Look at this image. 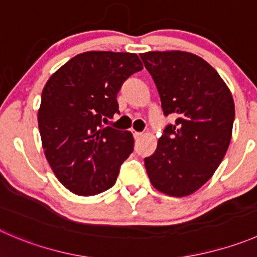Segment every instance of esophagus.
<instances>
[{"mask_svg": "<svg viewBox=\"0 0 257 257\" xmlns=\"http://www.w3.org/2000/svg\"><path fill=\"white\" fill-rule=\"evenodd\" d=\"M133 136L136 139H139L143 137V133H141V132H133Z\"/></svg>", "mask_w": 257, "mask_h": 257, "instance_id": "esophagus-1", "label": "esophagus"}]
</instances>
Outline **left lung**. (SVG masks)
<instances>
[{"label": "left lung", "instance_id": "obj_1", "mask_svg": "<svg viewBox=\"0 0 257 257\" xmlns=\"http://www.w3.org/2000/svg\"><path fill=\"white\" fill-rule=\"evenodd\" d=\"M158 90L162 110L176 121L144 158L154 188L183 197L197 191L222 162L232 134L235 104L225 81L202 57L184 51L139 55Z\"/></svg>", "mask_w": 257, "mask_h": 257}]
</instances>
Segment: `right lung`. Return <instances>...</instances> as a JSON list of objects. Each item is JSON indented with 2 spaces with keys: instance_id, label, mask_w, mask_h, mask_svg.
<instances>
[{
  "instance_id": "add662e5",
  "label": "right lung",
  "mask_w": 257,
  "mask_h": 257,
  "mask_svg": "<svg viewBox=\"0 0 257 257\" xmlns=\"http://www.w3.org/2000/svg\"><path fill=\"white\" fill-rule=\"evenodd\" d=\"M143 69L136 54L88 51L76 55L47 80L39 129L47 162L69 191L94 196L114 186L133 152L131 132L106 125L119 114L116 95Z\"/></svg>"
}]
</instances>
